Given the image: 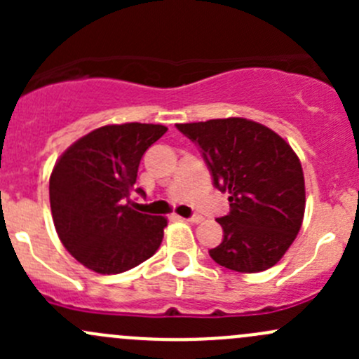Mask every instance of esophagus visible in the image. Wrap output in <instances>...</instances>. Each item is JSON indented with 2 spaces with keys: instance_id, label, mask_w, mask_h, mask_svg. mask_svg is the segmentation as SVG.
<instances>
[{
  "instance_id": "esophagus-1",
  "label": "esophagus",
  "mask_w": 359,
  "mask_h": 359,
  "mask_svg": "<svg viewBox=\"0 0 359 359\" xmlns=\"http://www.w3.org/2000/svg\"><path fill=\"white\" fill-rule=\"evenodd\" d=\"M179 219H182V217H179ZM182 220H186V222L200 224V222H203V217L201 215H193V217H189V219H182Z\"/></svg>"
}]
</instances>
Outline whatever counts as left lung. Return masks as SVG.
I'll list each match as a JSON object with an SVG mask.
<instances>
[{"label":"left lung","instance_id":"left-lung-1","mask_svg":"<svg viewBox=\"0 0 359 359\" xmlns=\"http://www.w3.org/2000/svg\"><path fill=\"white\" fill-rule=\"evenodd\" d=\"M177 128L200 147L213 186L229 193V213L217 219L224 240L210 257L238 273L273 267L299 234L306 210L302 166L290 144L245 118Z\"/></svg>","mask_w":359,"mask_h":359}]
</instances>
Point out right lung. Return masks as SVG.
Returning a JSON list of instances; mask_svg holds the SVG:
<instances>
[{
    "mask_svg": "<svg viewBox=\"0 0 359 359\" xmlns=\"http://www.w3.org/2000/svg\"><path fill=\"white\" fill-rule=\"evenodd\" d=\"M163 125H106L76 140L50 175V206L66 250L99 274H119L154 255L165 217L137 212L132 193L144 153Z\"/></svg>",
    "mask_w": 359,
    "mask_h": 359,
    "instance_id": "right-lung-1",
    "label": "right lung"
}]
</instances>
